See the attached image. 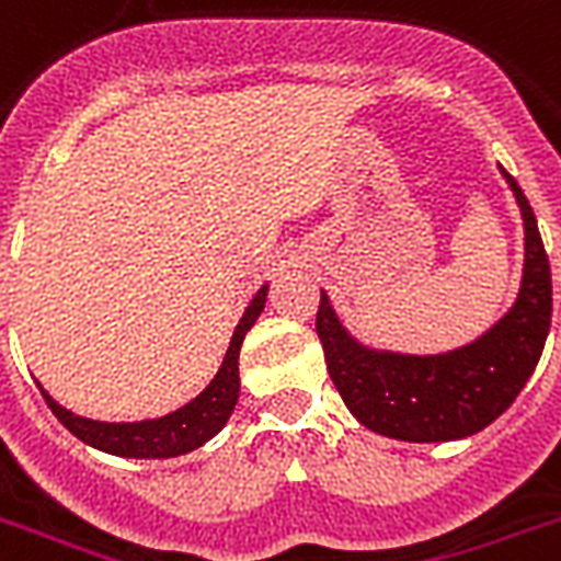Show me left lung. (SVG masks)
Masks as SVG:
<instances>
[{
	"instance_id": "obj_1",
	"label": "left lung",
	"mask_w": 561,
	"mask_h": 561,
	"mask_svg": "<svg viewBox=\"0 0 561 561\" xmlns=\"http://www.w3.org/2000/svg\"><path fill=\"white\" fill-rule=\"evenodd\" d=\"M503 176L524 214V282L515 306L473 344L444 356L376 353L344 332L320 294L314 327L327 370L367 430L417 444L465 438L497 421L536 370L553 311L550 262L527 196L506 170Z\"/></svg>"
}]
</instances>
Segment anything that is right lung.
Instances as JSON below:
<instances>
[{
    "label": "right lung",
    "instance_id": "1",
    "mask_svg": "<svg viewBox=\"0 0 561 561\" xmlns=\"http://www.w3.org/2000/svg\"><path fill=\"white\" fill-rule=\"evenodd\" d=\"M264 299H267V285H264L252 302L243 311L241 323L234 327L232 344L226 350V358L217 376H214L203 394L182 405L179 412L164 414L158 421H140V423H102L88 421L79 414L67 412L55 403L53 397L41 388L43 400L53 409L58 421L70 430L76 438L91 444L96 450L114 453V456H126V459H173L182 453H191L203 447L208 438L220 433L238 403V391H241V376H238V356H241L243 335L259 320L264 311Z\"/></svg>",
    "mask_w": 561,
    "mask_h": 561
}]
</instances>
